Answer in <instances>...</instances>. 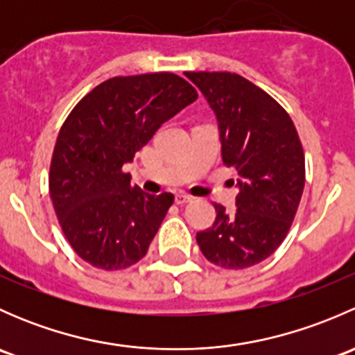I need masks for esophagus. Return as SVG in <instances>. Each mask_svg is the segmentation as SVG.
Masks as SVG:
<instances>
[{"label": "esophagus", "mask_w": 355, "mask_h": 355, "mask_svg": "<svg viewBox=\"0 0 355 355\" xmlns=\"http://www.w3.org/2000/svg\"><path fill=\"white\" fill-rule=\"evenodd\" d=\"M191 200H192V196L185 194V192H178V194L175 196V202H177L178 206H182V204L191 202Z\"/></svg>", "instance_id": "obj_1"}]
</instances>
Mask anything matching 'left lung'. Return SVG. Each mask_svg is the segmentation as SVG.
<instances>
[{
	"label": "left lung",
	"instance_id": "left-lung-1",
	"mask_svg": "<svg viewBox=\"0 0 355 355\" xmlns=\"http://www.w3.org/2000/svg\"><path fill=\"white\" fill-rule=\"evenodd\" d=\"M214 111L221 157L237 170V211L214 204L213 227L196 235L207 261L244 270L287 237L302 198L306 166L295 125L270 94L230 71H187Z\"/></svg>",
	"mask_w": 355,
	"mask_h": 355
}]
</instances>
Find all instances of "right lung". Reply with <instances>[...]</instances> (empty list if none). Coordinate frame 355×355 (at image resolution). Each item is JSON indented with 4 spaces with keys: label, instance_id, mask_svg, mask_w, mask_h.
<instances>
[{
    "label": "right lung",
    "instance_id": "right-lung-1",
    "mask_svg": "<svg viewBox=\"0 0 355 355\" xmlns=\"http://www.w3.org/2000/svg\"><path fill=\"white\" fill-rule=\"evenodd\" d=\"M198 99L168 71L113 77L92 89L60 128L49 194L68 244L94 268L132 266L148 252L173 194L132 187L121 168L157 128Z\"/></svg>",
    "mask_w": 355,
    "mask_h": 355
}]
</instances>
